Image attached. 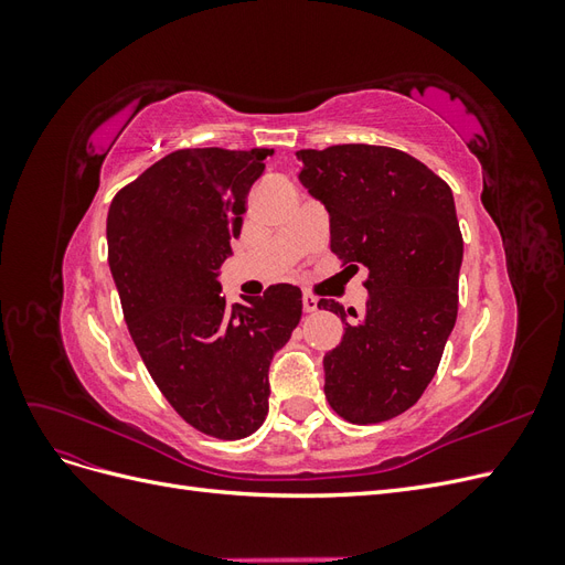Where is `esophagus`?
Wrapping results in <instances>:
<instances>
[{
  "label": "esophagus",
  "mask_w": 565,
  "mask_h": 565,
  "mask_svg": "<svg viewBox=\"0 0 565 565\" xmlns=\"http://www.w3.org/2000/svg\"><path fill=\"white\" fill-rule=\"evenodd\" d=\"M301 301H303V311H306V313H313V311H318V299H316L313 295L306 292V295L301 297Z\"/></svg>",
  "instance_id": "34e87169"
}]
</instances>
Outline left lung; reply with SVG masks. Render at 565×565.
Segmentation results:
<instances>
[{
	"label": "left lung",
	"instance_id": "8db88e82",
	"mask_svg": "<svg viewBox=\"0 0 565 565\" xmlns=\"http://www.w3.org/2000/svg\"><path fill=\"white\" fill-rule=\"evenodd\" d=\"M299 181L330 212V249L365 266L363 316L332 299L318 309L345 322L324 353V398L353 424H380L413 407L438 370L457 320L465 243L450 185L386 146L299 150Z\"/></svg>",
	"mask_w": 565,
	"mask_h": 565
}]
</instances>
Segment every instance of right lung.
Masks as SVG:
<instances>
[{"instance_id": "add662e5", "label": "right lung", "mask_w": 565, "mask_h": 565, "mask_svg": "<svg viewBox=\"0 0 565 565\" xmlns=\"http://www.w3.org/2000/svg\"><path fill=\"white\" fill-rule=\"evenodd\" d=\"M268 148H183L119 191L108 264L152 382L193 429L237 440L268 415V365L301 320V289L226 306L218 268L241 235Z\"/></svg>"}]
</instances>
